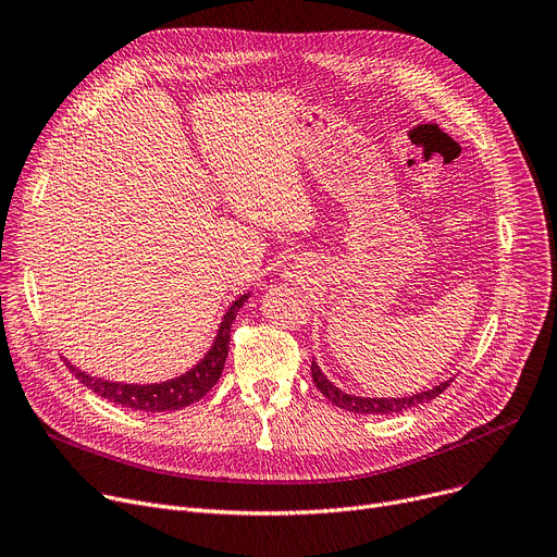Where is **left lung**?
Here are the masks:
<instances>
[{"label": "left lung", "mask_w": 557, "mask_h": 557, "mask_svg": "<svg viewBox=\"0 0 557 557\" xmlns=\"http://www.w3.org/2000/svg\"><path fill=\"white\" fill-rule=\"evenodd\" d=\"M311 379H313L315 388L323 393L332 404H336L338 408H345V411L363 413V416H388V413L408 411V408H413L418 404H426V401L435 399L454 382V379H449V382H443L441 386H433L429 391L408 395V397H357V395H347L341 388H336L323 374V370L318 368L315 361H311Z\"/></svg>", "instance_id": "obj_1"}]
</instances>
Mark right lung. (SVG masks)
I'll list each match as a JSON object with an SVG mask.
<instances>
[{
  "instance_id": "add662e5",
  "label": "right lung",
  "mask_w": 557,
  "mask_h": 557,
  "mask_svg": "<svg viewBox=\"0 0 557 557\" xmlns=\"http://www.w3.org/2000/svg\"><path fill=\"white\" fill-rule=\"evenodd\" d=\"M250 298V294L239 296L230 305L225 311L216 338L210 347V352L205 355L191 370L185 374L169 379V382L160 384H120V382H108V379H97L92 374H87L72 366L67 359V368L72 374L78 379L81 384H85L92 393L99 397H106L108 401L122 404L126 408H135V411L144 413H160V411H178V408H185L200 397L208 395L212 386L221 379L225 359H227V347H230V327L237 318V311L244 307V302Z\"/></svg>"
}]
</instances>
